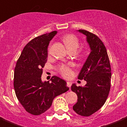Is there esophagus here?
Instances as JSON below:
<instances>
[{
  "mask_svg": "<svg viewBox=\"0 0 127 127\" xmlns=\"http://www.w3.org/2000/svg\"><path fill=\"white\" fill-rule=\"evenodd\" d=\"M67 86H68V87H69V88H71V82H67Z\"/></svg>",
  "mask_w": 127,
  "mask_h": 127,
  "instance_id": "esophagus-1",
  "label": "esophagus"
}]
</instances>
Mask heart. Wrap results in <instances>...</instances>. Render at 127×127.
Masks as SVG:
<instances>
[{"mask_svg":"<svg viewBox=\"0 0 127 127\" xmlns=\"http://www.w3.org/2000/svg\"><path fill=\"white\" fill-rule=\"evenodd\" d=\"M63 42L69 51H71V50L76 51L79 46V41L78 38L72 34H67L64 36ZM60 71L64 76H69L71 74L70 69L64 65L61 66Z\"/></svg>","mask_w":127,"mask_h":127,"instance_id":"b5f03b06","label":"heart"}]
</instances>
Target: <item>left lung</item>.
Wrapping results in <instances>:
<instances>
[{
    "label": "left lung",
    "mask_w": 127,
    "mask_h": 127,
    "mask_svg": "<svg viewBox=\"0 0 127 127\" xmlns=\"http://www.w3.org/2000/svg\"><path fill=\"white\" fill-rule=\"evenodd\" d=\"M77 31L86 37L90 53L78 76L87 83L84 87L74 83L71 88L78 96L73 109L81 116H90L99 110L106 101L111 88V64L101 40L88 31Z\"/></svg>",
    "instance_id": "left-lung-1"
}]
</instances>
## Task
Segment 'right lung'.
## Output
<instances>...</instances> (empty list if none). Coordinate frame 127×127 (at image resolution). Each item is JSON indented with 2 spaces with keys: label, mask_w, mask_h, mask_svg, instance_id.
I'll use <instances>...</instances> for the list:
<instances>
[{
  "label": "right lung",
  "mask_w": 127,
  "mask_h": 127,
  "mask_svg": "<svg viewBox=\"0 0 127 127\" xmlns=\"http://www.w3.org/2000/svg\"><path fill=\"white\" fill-rule=\"evenodd\" d=\"M52 31L35 37L24 47L14 69V88L26 111L34 115L44 113L56 96L67 92V82L58 76L42 81V68L47 61L48 46L57 34Z\"/></svg>",
  "instance_id": "add662e5"
}]
</instances>
